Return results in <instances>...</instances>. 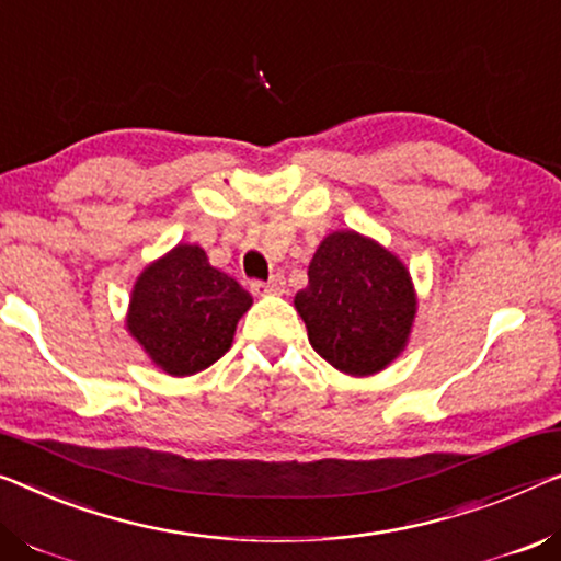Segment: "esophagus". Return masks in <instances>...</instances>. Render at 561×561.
Instances as JSON below:
<instances>
[{
  "instance_id": "esophagus-1",
  "label": "esophagus",
  "mask_w": 561,
  "mask_h": 561,
  "mask_svg": "<svg viewBox=\"0 0 561 561\" xmlns=\"http://www.w3.org/2000/svg\"><path fill=\"white\" fill-rule=\"evenodd\" d=\"M284 274H272L270 279L266 282H252V289L256 291V295H282L284 291Z\"/></svg>"
}]
</instances>
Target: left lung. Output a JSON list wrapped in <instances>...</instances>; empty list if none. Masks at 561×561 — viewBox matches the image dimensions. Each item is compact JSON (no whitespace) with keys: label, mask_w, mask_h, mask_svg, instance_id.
<instances>
[{"label":"left lung","mask_w":561,"mask_h":561,"mask_svg":"<svg viewBox=\"0 0 561 561\" xmlns=\"http://www.w3.org/2000/svg\"><path fill=\"white\" fill-rule=\"evenodd\" d=\"M307 277L295 307L324 360L347 375H373L396 360L415 317L411 274L398 256L355 231H334Z\"/></svg>","instance_id":"8db88e82"}]
</instances>
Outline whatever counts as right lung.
I'll list each match as a JSON object with an SVG mask.
<instances>
[{"instance_id": "obj_1", "label": "right lung", "mask_w": 561, "mask_h": 561, "mask_svg": "<svg viewBox=\"0 0 561 561\" xmlns=\"http://www.w3.org/2000/svg\"><path fill=\"white\" fill-rule=\"evenodd\" d=\"M252 295L214 270L201 247L179 244L140 274L130 297L128 330L161 370L194 375L231 347Z\"/></svg>"}]
</instances>
